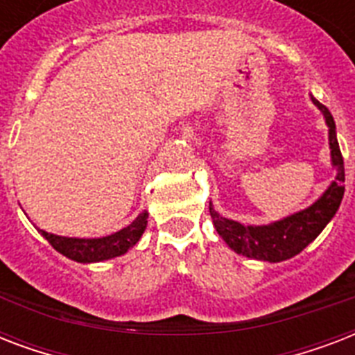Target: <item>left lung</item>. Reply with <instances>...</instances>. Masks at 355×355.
<instances>
[{
  "label": "left lung",
  "mask_w": 355,
  "mask_h": 355,
  "mask_svg": "<svg viewBox=\"0 0 355 355\" xmlns=\"http://www.w3.org/2000/svg\"><path fill=\"white\" fill-rule=\"evenodd\" d=\"M311 101L320 112L324 114L326 125H328V138H330L331 149V166L337 169L336 180L330 184V188L326 189L320 199H317L313 205L293 214L289 217H284L282 221L263 225V227H245L241 223L227 219L219 216L210 202V216L214 221L217 234L225 239L228 247L236 250L237 254H243L247 258L263 259V261H284L298 252H302L315 237L319 236L331 217L336 216L339 210L343 195H345V162H343L341 149L337 144L336 134V121L331 118L330 110L319 103L315 97Z\"/></svg>",
  "instance_id": "left-lung-1"
}]
</instances>
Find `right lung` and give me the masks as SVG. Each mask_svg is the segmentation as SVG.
Returning a JSON list of instances; mask_svg holds the SVG:
<instances>
[{"mask_svg":"<svg viewBox=\"0 0 355 355\" xmlns=\"http://www.w3.org/2000/svg\"><path fill=\"white\" fill-rule=\"evenodd\" d=\"M147 227V211H141L128 227L121 228L119 232L94 239H80V237H62L40 230L49 245L66 258L79 261V263H94L103 259L116 258L132 248L139 241L141 234Z\"/></svg>","mask_w":355,"mask_h":355,"instance_id":"obj_1","label":"right lung"}]
</instances>
